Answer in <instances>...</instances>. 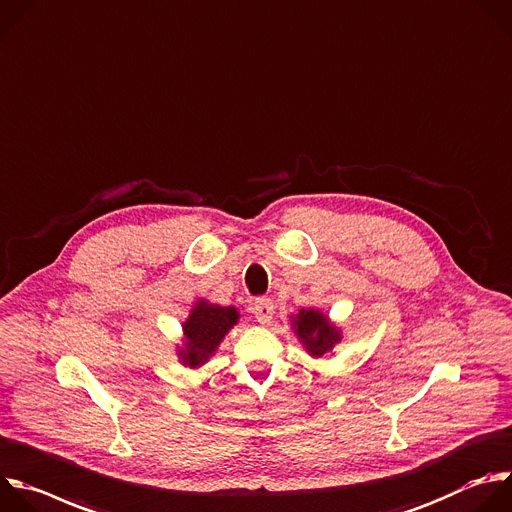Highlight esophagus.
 I'll list each match as a JSON object with an SVG mask.
<instances>
[{"label":"esophagus","mask_w":512,"mask_h":512,"mask_svg":"<svg viewBox=\"0 0 512 512\" xmlns=\"http://www.w3.org/2000/svg\"><path fill=\"white\" fill-rule=\"evenodd\" d=\"M254 315L258 319V323L266 325L272 321V315H274V302L270 298H258L254 302Z\"/></svg>","instance_id":"34e87169"}]
</instances>
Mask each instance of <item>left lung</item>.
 Returning <instances> with one entry per match:
<instances>
[{"label":"left lung","instance_id":"left-lung-1","mask_svg":"<svg viewBox=\"0 0 512 512\" xmlns=\"http://www.w3.org/2000/svg\"><path fill=\"white\" fill-rule=\"evenodd\" d=\"M290 325L304 351L315 359L333 353L335 345L343 341L341 327L331 323L329 315L319 309H300L290 317Z\"/></svg>","mask_w":512,"mask_h":512}]
</instances>
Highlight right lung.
<instances>
[{
	"label": "right lung",
	"mask_w": 512,
	"mask_h": 512,
	"mask_svg": "<svg viewBox=\"0 0 512 512\" xmlns=\"http://www.w3.org/2000/svg\"><path fill=\"white\" fill-rule=\"evenodd\" d=\"M240 321V311L236 306L214 304L208 298H199L193 302V309L185 319L183 343L177 345L179 363L197 369L206 365L218 351L224 337Z\"/></svg>",
	"instance_id": "right-lung-1"
}]
</instances>
